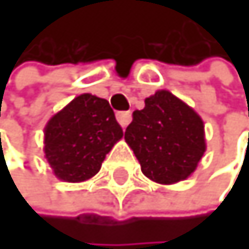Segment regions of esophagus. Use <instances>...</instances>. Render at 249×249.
I'll return each instance as SVG.
<instances>
[{"mask_svg":"<svg viewBox=\"0 0 249 249\" xmlns=\"http://www.w3.org/2000/svg\"><path fill=\"white\" fill-rule=\"evenodd\" d=\"M117 120H118V123L122 124L123 127H126L127 124H129V122H131V112H118Z\"/></svg>","mask_w":249,"mask_h":249,"instance_id":"obj_1","label":"esophagus"}]
</instances>
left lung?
Masks as SVG:
<instances>
[{"instance_id": "obj_1", "label": "left lung", "mask_w": 249, "mask_h": 249, "mask_svg": "<svg viewBox=\"0 0 249 249\" xmlns=\"http://www.w3.org/2000/svg\"><path fill=\"white\" fill-rule=\"evenodd\" d=\"M124 140L143 175L159 184L184 181L206 151L203 120L168 90H157L143 109L134 110Z\"/></svg>"}]
</instances>
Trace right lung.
Returning a JSON list of instances; mask_svg holds the SVG:
<instances>
[{"instance_id": "right-lung-1", "label": "right lung", "mask_w": 249, "mask_h": 249, "mask_svg": "<svg viewBox=\"0 0 249 249\" xmlns=\"http://www.w3.org/2000/svg\"><path fill=\"white\" fill-rule=\"evenodd\" d=\"M123 137L107 100L84 93L57 112L45 127V156L59 179L82 182L95 176Z\"/></svg>"}]
</instances>
